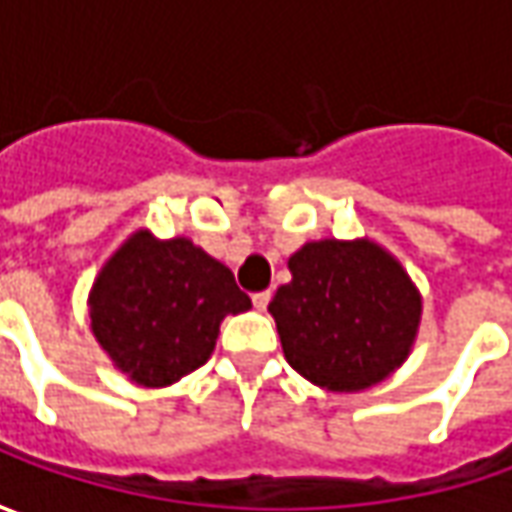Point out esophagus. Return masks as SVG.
Masks as SVG:
<instances>
[{"label": "esophagus", "instance_id": "1", "mask_svg": "<svg viewBox=\"0 0 512 512\" xmlns=\"http://www.w3.org/2000/svg\"><path fill=\"white\" fill-rule=\"evenodd\" d=\"M253 305L256 310H265L270 305V290H259V293H253Z\"/></svg>", "mask_w": 512, "mask_h": 512}]
</instances>
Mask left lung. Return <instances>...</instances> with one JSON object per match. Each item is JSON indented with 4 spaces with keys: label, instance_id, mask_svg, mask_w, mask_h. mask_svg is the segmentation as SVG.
<instances>
[{
    "label": "left lung",
    "instance_id": "obj_1",
    "mask_svg": "<svg viewBox=\"0 0 512 512\" xmlns=\"http://www.w3.org/2000/svg\"><path fill=\"white\" fill-rule=\"evenodd\" d=\"M293 279L270 313L287 362L336 393L382 382L407 359L422 299L402 265L373 242H310L290 256Z\"/></svg>",
    "mask_w": 512,
    "mask_h": 512
}]
</instances>
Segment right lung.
<instances>
[{
  "label": "right lung",
  "instance_id": "1",
  "mask_svg": "<svg viewBox=\"0 0 512 512\" xmlns=\"http://www.w3.org/2000/svg\"><path fill=\"white\" fill-rule=\"evenodd\" d=\"M250 296L233 273L187 239L136 233L102 267L90 293V327L122 373L165 387L207 362L227 313Z\"/></svg>",
  "mask_w": 512,
  "mask_h": 512
}]
</instances>
